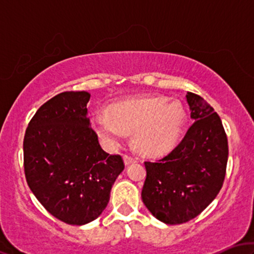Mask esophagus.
<instances>
[{
	"instance_id": "esophagus-1",
	"label": "esophagus",
	"mask_w": 254,
	"mask_h": 254,
	"mask_svg": "<svg viewBox=\"0 0 254 254\" xmlns=\"http://www.w3.org/2000/svg\"><path fill=\"white\" fill-rule=\"evenodd\" d=\"M123 159H124L125 165H130V164H133V162H136V157L130 156V155H124Z\"/></svg>"
}]
</instances>
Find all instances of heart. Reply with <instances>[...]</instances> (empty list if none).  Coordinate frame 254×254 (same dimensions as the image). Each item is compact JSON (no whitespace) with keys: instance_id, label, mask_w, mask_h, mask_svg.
Wrapping results in <instances>:
<instances>
[{"instance_id":"heart-1","label":"heart","mask_w":254,"mask_h":254,"mask_svg":"<svg viewBox=\"0 0 254 254\" xmlns=\"http://www.w3.org/2000/svg\"><path fill=\"white\" fill-rule=\"evenodd\" d=\"M107 113L92 116L93 127L105 143L118 147L125 139V132L132 131L133 144L150 155L173 149L188 122L183 105L164 97L127 99L111 105Z\"/></svg>"}]
</instances>
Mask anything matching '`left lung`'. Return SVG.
Wrapping results in <instances>:
<instances>
[{"instance_id":"left-lung-1","label":"left lung","mask_w":254,"mask_h":254,"mask_svg":"<svg viewBox=\"0 0 254 254\" xmlns=\"http://www.w3.org/2000/svg\"><path fill=\"white\" fill-rule=\"evenodd\" d=\"M193 124L168 155L145 161L142 200L153 216L167 224L192 220L210 204L223 185L228 141L222 122L199 95L188 92Z\"/></svg>"}]
</instances>
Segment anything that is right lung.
Returning a JSON list of instances; mask_svg holds the SVG:
<instances>
[{"instance_id":"add662e5","label":"right lung","mask_w":254,"mask_h":254,"mask_svg":"<svg viewBox=\"0 0 254 254\" xmlns=\"http://www.w3.org/2000/svg\"><path fill=\"white\" fill-rule=\"evenodd\" d=\"M88 92H63L39 107L24 138L25 176L51 215L74 226L100 216L124 170L103 150L87 117Z\"/></svg>"}]
</instances>
